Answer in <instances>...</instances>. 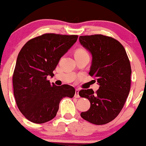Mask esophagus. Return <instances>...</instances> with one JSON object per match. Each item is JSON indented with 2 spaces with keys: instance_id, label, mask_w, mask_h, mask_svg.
Listing matches in <instances>:
<instances>
[{
  "instance_id": "1",
  "label": "esophagus",
  "mask_w": 146,
  "mask_h": 146,
  "mask_svg": "<svg viewBox=\"0 0 146 146\" xmlns=\"http://www.w3.org/2000/svg\"><path fill=\"white\" fill-rule=\"evenodd\" d=\"M79 89H75V98H80V95H79Z\"/></svg>"
}]
</instances>
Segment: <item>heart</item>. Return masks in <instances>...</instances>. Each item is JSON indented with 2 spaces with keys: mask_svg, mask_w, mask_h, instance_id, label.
Segmentation results:
<instances>
[{
  "mask_svg": "<svg viewBox=\"0 0 146 146\" xmlns=\"http://www.w3.org/2000/svg\"><path fill=\"white\" fill-rule=\"evenodd\" d=\"M88 54V52L85 48H79L75 51V55H86Z\"/></svg>",
  "mask_w": 146,
  "mask_h": 146,
  "instance_id": "1",
  "label": "heart"
}]
</instances>
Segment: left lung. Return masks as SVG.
I'll return each instance as SVG.
<instances>
[{
	"mask_svg": "<svg viewBox=\"0 0 146 146\" xmlns=\"http://www.w3.org/2000/svg\"><path fill=\"white\" fill-rule=\"evenodd\" d=\"M84 47L93 56L89 75L96 78L100 88L82 89V98L90 101V107L80 114L86 121L104 125L113 121L123 108L130 90L131 66L124 47L112 37L102 34L81 36Z\"/></svg>",
	"mask_w": 146,
	"mask_h": 146,
	"instance_id": "1",
	"label": "left lung"
}]
</instances>
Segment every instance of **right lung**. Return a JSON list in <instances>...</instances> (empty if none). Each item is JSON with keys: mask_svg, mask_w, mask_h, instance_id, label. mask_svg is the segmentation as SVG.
<instances>
[{"mask_svg": "<svg viewBox=\"0 0 146 146\" xmlns=\"http://www.w3.org/2000/svg\"><path fill=\"white\" fill-rule=\"evenodd\" d=\"M78 38L44 33L29 40L20 51L13 73L14 95L18 109L30 121H50L56 116L62 99L74 96L73 86L51 84L47 76L54 75L60 59Z\"/></svg>", "mask_w": 146, "mask_h": 146, "instance_id": "add662e5", "label": "right lung"}]
</instances>
